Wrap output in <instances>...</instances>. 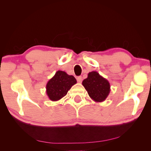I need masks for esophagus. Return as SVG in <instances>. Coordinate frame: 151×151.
I'll return each mask as SVG.
<instances>
[{
    "mask_svg": "<svg viewBox=\"0 0 151 151\" xmlns=\"http://www.w3.org/2000/svg\"><path fill=\"white\" fill-rule=\"evenodd\" d=\"M76 80H77V82L78 83H81L82 81V76H78L77 78H76Z\"/></svg>",
    "mask_w": 151,
    "mask_h": 151,
    "instance_id": "1",
    "label": "esophagus"
}]
</instances>
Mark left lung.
I'll use <instances>...</instances> for the list:
<instances>
[{"label":"left lung","mask_w":151,"mask_h":151,"mask_svg":"<svg viewBox=\"0 0 151 151\" xmlns=\"http://www.w3.org/2000/svg\"><path fill=\"white\" fill-rule=\"evenodd\" d=\"M82 85L89 97L95 102L104 101L110 92V85L108 81L97 71L89 72L88 78L82 81Z\"/></svg>","instance_id":"8db88e82"}]
</instances>
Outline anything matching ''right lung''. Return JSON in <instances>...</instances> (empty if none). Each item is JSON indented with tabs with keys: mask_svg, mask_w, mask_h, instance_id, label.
<instances>
[{
	"mask_svg": "<svg viewBox=\"0 0 151 151\" xmlns=\"http://www.w3.org/2000/svg\"><path fill=\"white\" fill-rule=\"evenodd\" d=\"M76 80L73 75H69L65 71L58 70L46 85V93L52 101H58L67 95Z\"/></svg>",
	"mask_w": 151,
	"mask_h": 151,
	"instance_id": "1",
	"label": "right lung"
}]
</instances>
